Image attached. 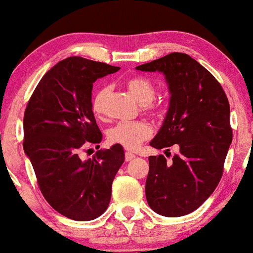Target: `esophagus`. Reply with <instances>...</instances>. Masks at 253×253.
<instances>
[{
  "instance_id": "esophagus-1",
  "label": "esophagus",
  "mask_w": 253,
  "mask_h": 253,
  "mask_svg": "<svg viewBox=\"0 0 253 253\" xmlns=\"http://www.w3.org/2000/svg\"><path fill=\"white\" fill-rule=\"evenodd\" d=\"M133 158H135V155H133L132 152H126V155H125V159H126V162L132 161Z\"/></svg>"
}]
</instances>
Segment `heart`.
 Returning <instances> with one entry per match:
<instances>
[{"instance_id": "1", "label": "heart", "mask_w": 253, "mask_h": 253, "mask_svg": "<svg viewBox=\"0 0 253 253\" xmlns=\"http://www.w3.org/2000/svg\"><path fill=\"white\" fill-rule=\"evenodd\" d=\"M126 86L130 94L143 104V109L151 115L161 114L162 107L153 103L156 96V85L149 78L135 76L126 81ZM108 94L107 86H101L92 96L91 109L96 117H101L104 110V100ZM152 134V128L145 121H128L119 123L107 132V139L112 145H119L126 150H135L143 141Z\"/></svg>"}]
</instances>
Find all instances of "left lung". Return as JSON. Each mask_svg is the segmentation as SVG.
<instances>
[{"mask_svg":"<svg viewBox=\"0 0 253 253\" xmlns=\"http://www.w3.org/2000/svg\"><path fill=\"white\" fill-rule=\"evenodd\" d=\"M135 69L162 72L171 95L164 123L150 145L158 150L179 147L170 163L163 155L149 157L147 203L161 215H187L221 179L232 143L227 96L215 77L185 53L173 52Z\"/></svg>","mask_w":253,"mask_h":253,"instance_id":"1","label":"left lung"}]
</instances>
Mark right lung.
Instances as JSON below:
<instances>
[{
	"label": "right lung",
	"mask_w": 253,
	"mask_h": 253,
	"mask_svg": "<svg viewBox=\"0 0 253 253\" xmlns=\"http://www.w3.org/2000/svg\"><path fill=\"white\" fill-rule=\"evenodd\" d=\"M118 70L69 57L43 75L26 107L24 151L45 200L69 219L89 221L106 211L125 161L119 145L97 151L88 161L80 157L83 145L102 140L91 109L92 83Z\"/></svg>",
	"instance_id": "1"
}]
</instances>
